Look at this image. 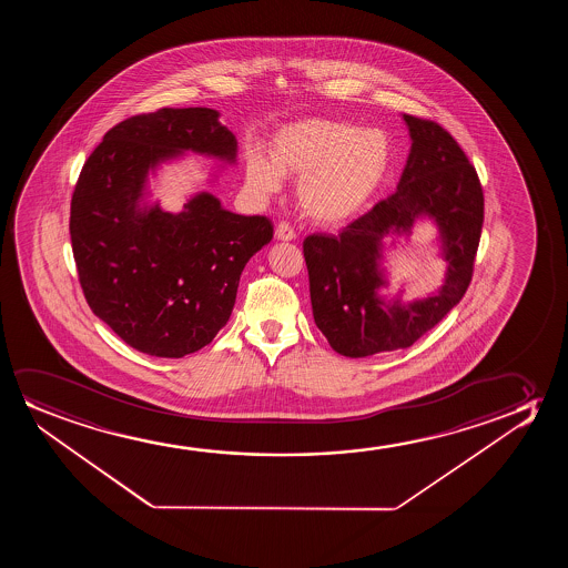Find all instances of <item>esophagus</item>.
I'll list each match as a JSON object with an SVG mask.
<instances>
[{"mask_svg": "<svg viewBox=\"0 0 568 568\" xmlns=\"http://www.w3.org/2000/svg\"><path fill=\"white\" fill-rule=\"evenodd\" d=\"M275 239L283 242L295 241L296 233L291 229V225H287V223H280L277 229H275Z\"/></svg>", "mask_w": 568, "mask_h": 568, "instance_id": "obj_1", "label": "esophagus"}]
</instances>
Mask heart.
<instances>
[{"label": "heart", "mask_w": 568, "mask_h": 568, "mask_svg": "<svg viewBox=\"0 0 568 568\" xmlns=\"http://www.w3.org/2000/svg\"><path fill=\"white\" fill-rule=\"evenodd\" d=\"M392 164L388 135L327 118H304L280 128L270 143V159L246 156L252 192L272 195L283 179H298L296 202L318 225L347 223L381 190Z\"/></svg>", "instance_id": "b5f03b06"}]
</instances>
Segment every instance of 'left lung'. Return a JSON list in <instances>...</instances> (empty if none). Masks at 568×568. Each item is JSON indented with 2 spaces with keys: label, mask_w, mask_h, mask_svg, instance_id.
I'll list each match as a JSON object with an SVG mask.
<instances>
[{
  "label": "left lung",
  "mask_w": 568,
  "mask_h": 568,
  "mask_svg": "<svg viewBox=\"0 0 568 568\" xmlns=\"http://www.w3.org/2000/svg\"><path fill=\"white\" fill-rule=\"evenodd\" d=\"M412 151L394 194L337 234H311L304 260L311 281L314 322L332 349L371 357L405 349L427 334L466 295L481 239L483 190L458 141L433 120L404 114ZM417 217L439 226L445 285L427 300L404 304L381 296V239L410 233Z\"/></svg>",
  "instance_id": "obj_1"
}]
</instances>
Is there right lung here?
<instances>
[{
	"mask_svg": "<svg viewBox=\"0 0 568 568\" xmlns=\"http://www.w3.org/2000/svg\"><path fill=\"white\" fill-rule=\"evenodd\" d=\"M236 138L213 109H161L104 133L71 197L79 283L94 316L133 349L180 358L225 326L244 265L273 239L264 215H236L215 195L179 213L149 205V174L186 151L233 164Z\"/></svg>",
	"mask_w": 568,
	"mask_h": 568,
	"instance_id": "right-lung-1",
	"label": "right lung"
}]
</instances>
